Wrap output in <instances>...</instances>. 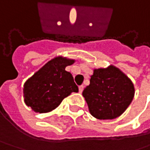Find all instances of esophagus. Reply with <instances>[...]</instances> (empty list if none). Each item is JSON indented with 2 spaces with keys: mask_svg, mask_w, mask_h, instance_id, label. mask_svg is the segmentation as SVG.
Masks as SVG:
<instances>
[{
  "mask_svg": "<svg viewBox=\"0 0 150 150\" xmlns=\"http://www.w3.org/2000/svg\"><path fill=\"white\" fill-rule=\"evenodd\" d=\"M83 88H84V86H83V85L79 86V92H80V93H81V92H82V90H83Z\"/></svg>",
  "mask_w": 150,
  "mask_h": 150,
  "instance_id": "obj_1",
  "label": "esophagus"
}]
</instances>
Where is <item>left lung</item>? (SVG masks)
I'll return each instance as SVG.
<instances>
[{"mask_svg": "<svg viewBox=\"0 0 150 150\" xmlns=\"http://www.w3.org/2000/svg\"><path fill=\"white\" fill-rule=\"evenodd\" d=\"M82 96L94 117L111 120L120 116L131 103L135 87L122 71L110 65L94 69L90 83L84 88Z\"/></svg>", "mask_w": 150, "mask_h": 150, "instance_id": "obj_1", "label": "left lung"}]
</instances>
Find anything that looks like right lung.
<instances>
[{
    "mask_svg": "<svg viewBox=\"0 0 150 150\" xmlns=\"http://www.w3.org/2000/svg\"><path fill=\"white\" fill-rule=\"evenodd\" d=\"M75 62L63 56L47 62L24 83L25 104L36 113H47L56 108L72 92H78L73 76L65 70Z\"/></svg>",
    "mask_w": 150,
    "mask_h": 150,
    "instance_id": "add662e5",
    "label": "right lung"
}]
</instances>
